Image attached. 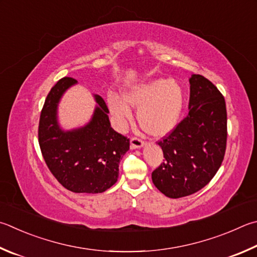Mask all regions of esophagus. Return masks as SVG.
Returning <instances> with one entry per match:
<instances>
[{
	"label": "esophagus",
	"mask_w": 257,
	"mask_h": 257,
	"mask_svg": "<svg viewBox=\"0 0 257 257\" xmlns=\"http://www.w3.org/2000/svg\"><path fill=\"white\" fill-rule=\"evenodd\" d=\"M145 146V142H143L142 139H139L137 137H133L132 141H130V147L133 149H137V148H142Z\"/></svg>",
	"instance_id": "1"
}]
</instances>
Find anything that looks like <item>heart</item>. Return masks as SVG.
<instances>
[{"instance_id": "heart-1", "label": "heart", "mask_w": 257, "mask_h": 257, "mask_svg": "<svg viewBox=\"0 0 257 257\" xmlns=\"http://www.w3.org/2000/svg\"><path fill=\"white\" fill-rule=\"evenodd\" d=\"M123 96L124 100L116 94L108 97L110 111L120 130H124L133 119L128 104L138 110V123L151 136H165L179 123L184 97L180 84L174 80L155 78L133 87Z\"/></svg>"}]
</instances>
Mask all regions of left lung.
Masks as SVG:
<instances>
[{
  "label": "left lung",
  "instance_id": "left-lung-1",
  "mask_svg": "<svg viewBox=\"0 0 257 257\" xmlns=\"http://www.w3.org/2000/svg\"><path fill=\"white\" fill-rule=\"evenodd\" d=\"M189 114L158 143L164 163L152 173L154 185L172 199L204 188L220 167L226 152L225 99L208 78L190 77Z\"/></svg>",
  "mask_w": 257,
  "mask_h": 257
}]
</instances>
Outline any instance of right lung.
<instances>
[{
  "label": "right lung",
  "mask_w": 257,
  "mask_h": 257,
  "mask_svg": "<svg viewBox=\"0 0 257 257\" xmlns=\"http://www.w3.org/2000/svg\"><path fill=\"white\" fill-rule=\"evenodd\" d=\"M76 83L64 77L48 93L40 113L39 146L49 171L64 188L75 193H102L118 181L120 161L130 143L111 127L108 106L96 94L91 120L80 128L62 129L58 103Z\"/></svg>",
  "instance_id": "add662e5"
}]
</instances>
